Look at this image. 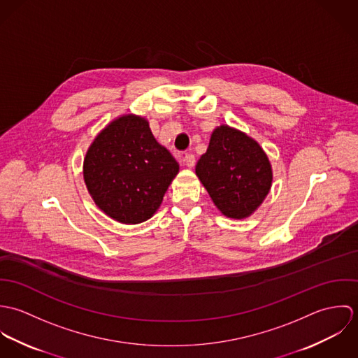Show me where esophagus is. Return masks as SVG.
<instances>
[{"label": "esophagus", "instance_id": "esophagus-1", "mask_svg": "<svg viewBox=\"0 0 358 358\" xmlns=\"http://www.w3.org/2000/svg\"><path fill=\"white\" fill-rule=\"evenodd\" d=\"M183 162H185L189 168H193V166H194V164H196V157H194V154H185V157H183Z\"/></svg>", "mask_w": 358, "mask_h": 358}]
</instances>
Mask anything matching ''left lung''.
Segmentation results:
<instances>
[{"label": "left lung", "mask_w": 358, "mask_h": 358, "mask_svg": "<svg viewBox=\"0 0 358 358\" xmlns=\"http://www.w3.org/2000/svg\"><path fill=\"white\" fill-rule=\"evenodd\" d=\"M196 173L216 208L233 219L251 216L273 182L271 164L259 143L229 125L212 132Z\"/></svg>", "instance_id": "8db88e82"}]
</instances>
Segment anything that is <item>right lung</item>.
<instances>
[{
    "label": "right lung",
    "mask_w": 358,
    "mask_h": 358,
    "mask_svg": "<svg viewBox=\"0 0 358 358\" xmlns=\"http://www.w3.org/2000/svg\"><path fill=\"white\" fill-rule=\"evenodd\" d=\"M179 164L135 114L113 120L84 158L87 189L103 212L124 224L150 219L162 203Z\"/></svg>",
    "instance_id": "add662e5"
}]
</instances>
